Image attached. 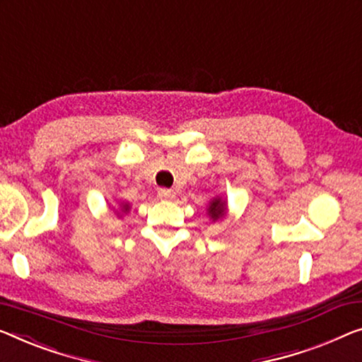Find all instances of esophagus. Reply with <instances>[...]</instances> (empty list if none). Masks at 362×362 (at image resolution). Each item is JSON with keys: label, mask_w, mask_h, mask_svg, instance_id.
Returning <instances> with one entry per match:
<instances>
[{"label": "esophagus", "mask_w": 362, "mask_h": 362, "mask_svg": "<svg viewBox=\"0 0 362 362\" xmlns=\"http://www.w3.org/2000/svg\"><path fill=\"white\" fill-rule=\"evenodd\" d=\"M158 197L160 199H174L175 198V192L170 190V188H159Z\"/></svg>", "instance_id": "esophagus-1"}]
</instances>
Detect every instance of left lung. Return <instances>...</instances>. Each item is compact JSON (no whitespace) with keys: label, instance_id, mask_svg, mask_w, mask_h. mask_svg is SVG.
Returning a JSON list of instances; mask_svg holds the SVG:
<instances>
[{"label":"left lung","instance_id":"obj_1","mask_svg":"<svg viewBox=\"0 0 362 362\" xmlns=\"http://www.w3.org/2000/svg\"><path fill=\"white\" fill-rule=\"evenodd\" d=\"M224 213H226V202H224V199H221L219 197L213 198L211 202H209V206H208L209 218H211L213 221H218L219 218H223Z\"/></svg>","mask_w":362,"mask_h":362}]
</instances>
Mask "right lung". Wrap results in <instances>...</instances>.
<instances>
[{
	"mask_svg": "<svg viewBox=\"0 0 362 362\" xmlns=\"http://www.w3.org/2000/svg\"><path fill=\"white\" fill-rule=\"evenodd\" d=\"M128 209H129V206H128V204H123V206H122V211H128Z\"/></svg>",
	"mask_w": 362,
	"mask_h": 362,
	"instance_id": "right-lung-1",
	"label": "right lung"
}]
</instances>
